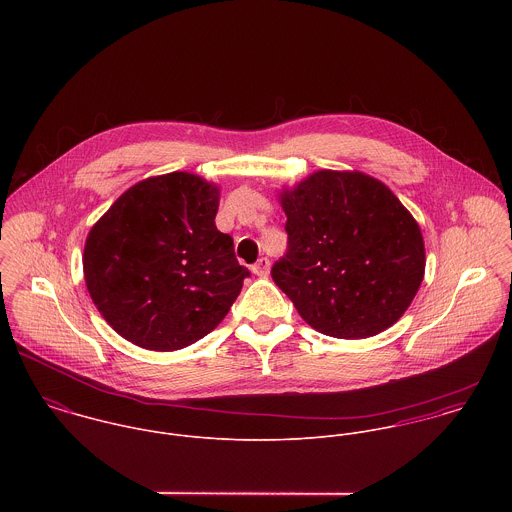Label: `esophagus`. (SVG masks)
<instances>
[{"mask_svg": "<svg viewBox=\"0 0 512 512\" xmlns=\"http://www.w3.org/2000/svg\"><path fill=\"white\" fill-rule=\"evenodd\" d=\"M252 274L258 278H266L270 274V260L268 258H260L254 266H252Z\"/></svg>", "mask_w": 512, "mask_h": 512, "instance_id": "34e87169", "label": "esophagus"}]
</instances>
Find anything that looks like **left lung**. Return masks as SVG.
<instances>
[{"instance_id": "8db88e82", "label": "left lung", "mask_w": 512, "mask_h": 512, "mask_svg": "<svg viewBox=\"0 0 512 512\" xmlns=\"http://www.w3.org/2000/svg\"><path fill=\"white\" fill-rule=\"evenodd\" d=\"M288 254L272 278L315 331L366 339L392 327L426 270L416 219L378 179L321 169L284 187Z\"/></svg>"}]
</instances>
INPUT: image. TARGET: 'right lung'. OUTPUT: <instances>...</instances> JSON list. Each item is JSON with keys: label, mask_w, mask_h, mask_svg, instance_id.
<instances>
[{"label": "right lung", "mask_w": 512, "mask_h": 512, "mask_svg": "<svg viewBox=\"0 0 512 512\" xmlns=\"http://www.w3.org/2000/svg\"><path fill=\"white\" fill-rule=\"evenodd\" d=\"M220 189L173 171L122 193L90 228L82 268L88 293L126 341L177 351L209 335L250 272L217 230Z\"/></svg>", "instance_id": "right-lung-1"}]
</instances>
